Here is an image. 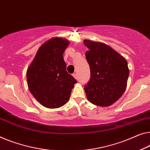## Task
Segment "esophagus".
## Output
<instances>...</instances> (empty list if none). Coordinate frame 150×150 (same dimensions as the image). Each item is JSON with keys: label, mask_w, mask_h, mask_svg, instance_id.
Returning a JSON list of instances; mask_svg holds the SVG:
<instances>
[{"label": "esophagus", "mask_w": 150, "mask_h": 150, "mask_svg": "<svg viewBox=\"0 0 150 150\" xmlns=\"http://www.w3.org/2000/svg\"><path fill=\"white\" fill-rule=\"evenodd\" d=\"M73 76L76 79H77V74H76V73H73Z\"/></svg>", "instance_id": "1"}]
</instances>
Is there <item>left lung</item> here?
Returning <instances> with one entry per match:
<instances>
[{
    "mask_svg": "<svg viewBox=\"0 0 150 150\" xmlns=\"http://www.w3.org/2000/svg\"><path fill=\"white\" fill-rule=\"evenodd\" d=\"M90 68V79L84 87L87 98L98 106H109L122 96L127 88L129 70L126 59L110 46L85 40Z\"/></svg>",
    "mask_w": 150,
    "mask_h": 150,
    "instance_id": "8db88e82",
    "label": "left lung"
}]
</instances>
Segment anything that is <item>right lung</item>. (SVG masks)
Returning a JSON list of instances; mask_svg holds the SVG:
<instances>
[{
    "label": "right lung",
    "mask_w": 150,
    "mask_h": 150,
    "mask_svg": "<svg viewBox=\"0 0 150 150\" xmlns=\"http://www.w3.org/2000/svg\"><path fill=\"white\" fill-rule=\"evenodd\" d=\"M67 40L54 37L40 47L26 73L29 90L48 108H60L69 101L77 81L66 70L63 53Z\"/></svg>",
    "instance_id": "right-lung-1"
}]
</instances>
